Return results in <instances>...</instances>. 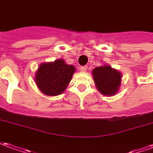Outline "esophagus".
<instances>
[{
    "mask_svg": "<svg viewBox=\"0 0 153 153\" xmlns=\"http://www.w3.org/2000/svg\"><path fill=\"white\" fill-rule=\"evenodd\" d=\"M87 69H88V67L85 65V66H82L80 68V70L82 71V72H86L87 71Z\"/></svg>",
    "mask_w": 153,
    "mask_h": 153,
    "instance_id": "1",
    "label": "esophagus"
}]
</instances>
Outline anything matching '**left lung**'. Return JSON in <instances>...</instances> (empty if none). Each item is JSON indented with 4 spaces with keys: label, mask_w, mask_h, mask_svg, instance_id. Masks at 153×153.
Wrapping results in <instances>:
<instances>
[{
    "label": "left lung",
    "mask_w": 153,
    "mask_h": 153,
    "mask_svg": "<svg viewBox=\"0 0 153 153\" xmlns=\"http://www.w3.org/2000/svg\"><path fill=\"white\" fill-rule=\"evenodd\" d=\"M93 80L100 93L106 96H113L117 93L120 82L121 74L109 65L96 67L93 70Z\"/></svg>",
    "instance_id": "obj_1"
}]
</instances>
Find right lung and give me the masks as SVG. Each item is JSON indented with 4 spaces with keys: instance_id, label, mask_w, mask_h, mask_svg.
I'll list each match as a JSON object with an SVG mask.
<instances>
[{
    "instance_id": "add662e5",
    "label": "right lung",
    "mask_w": 153,
    "mask_h": 153,
    "mask_svg": "<svg viewBox=\"0 0 153 153\" xmlns=\"http://www.w3.org/2000/svg\"><path fill=\"white\" fill-rule=\"evenodd\" d=\"M74 72V66L59 59L54 62L41 64L35 74V81L42 93L57 96L65 90Z\"/></svg>"
}]
</instances>
